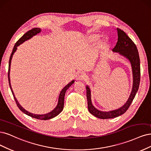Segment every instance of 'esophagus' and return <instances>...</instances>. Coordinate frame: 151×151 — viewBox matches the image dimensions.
<instances>
[{
	"label": "esophagus",
	"mask_w": 151,
	"mask_h": 151,
	"mask_svg": "<svg viewBox=\"0 0 151 151\" xmlns=\"http://www.w3.org/2000/svg\"><path fill=\"white\" fill-rule=\"evenodd\" d=\"M85 76H86L85 74L83 72H79L76 75L75 79H76V80H82L85 79Z\"/></svg>",
	"instance_id": "1"
}]
</instances>
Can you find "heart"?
I'll use <instances>...</instances> for the list:
<instances>
[{
  "label": "heart",
  "instance_id": "obj_1",
  "mask_svg": "<svg viewBox=\"0 0 151 151\" xmlns=\"http://www.w3.org/2000/svg\"><path fill=\"white\" fill-rule=\"evenodd\" d=\"M98 37H99L98 35H92V36H90V40L92 41H95L97 40V39H98ZM99 43L100 44V45H104L105 41L104 40H101V41H100Z\"/></svg>",
  "mask_w": 151,
  "mask_h": 151
}]
</instances>
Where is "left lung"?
Instances as JSON below:
<instances>
[{
    "mask_svg": "<svg viewBox=\"0 0 151 151\" xmlns=\"http://www.w3.org/2000/svg\"><path fill=\"white\" fill-rule=\"evenodd\" d=\"M118 35V40L116 45L112 50L114 52H117L122 56L127 59L131 65L132 71L133 83L131 93L129 99L125 104L121 107L110 110V111H101L95 108L92 104L91 98V90L88 85L86 86V97L88 101V109L90 113L97 118L101 119H107L117 117V116L124 114L127 110L131 103L133 101L134 97L137 93L139 89L140 77V59L138 50L134 42L131 39L120 29L116 28Z\"/></svg>",
    "mask_w": 151,
    "mask_h": 151,
    "instance_id": "obj_1",
    "label": "left lung"
}]
</instances>
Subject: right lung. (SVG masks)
<instances>
[{
    "label": "right lung",
    "instance_id": "1",
    "mask_svg": "<svg viewBox=\"0 0 151 151\" xmlns=\"http://www.w3.org/2000/svg\"><path fill=\"white\" fill-rule=\"evenodd\" d=\"M41 32V29L40 28H37V27H35L32 29L31 30H29V31H27V32H26L24 35L19 39V40L17 41V42L15 44V45L14 46V48L12 50V52L11 55L10 56V59H9V71H8V80H9V86H10V88L11 90L12 93L13 95V96L14 98V100H15L16 104L17 105V106L19 107V109H20L23 113H24L25 114L27 115L28 116H30L32 118H35L39 120H49L51 119H52L56 116L58 115H59L62 110H63V107H64V99H65V93L66 90L70 88V86L71 85H72L73 84L75 83V80H72L71 82H70L68 84H67L64 88H63L61 92L60 93L59 97H58V104L56 106V107L53 109L52 111H51L50 112L47 113V114H32L29 111H27L26 110L24 109L22 106L19 104V103L18 102L17 99L16 98L15 95L14 93V91L12 90V86H11V79H10V71H11V61L12 59V56L17 49V47L22 44L24 42H25L26 41L29 40L32 37H33L34 36H35L37 34L40 33Z\"/></svg>",
    "mask_w": 151,
    "mask_h": 151
}]
</instances>
